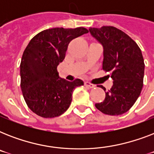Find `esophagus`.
<instances>
[{"label":"esophagus","mask_w":154,"mask_h":154,"mask_svg":"<svg viewBox=\"0 0 154 154\" xmlns=\"http://www.w3.org/2000/svg\"><path fill=\"white\" fill-rule=\"evenodd\" d=\"M85 86L86 87H89V88H94V87H95V85H93V84H91V83H89V82H85Z\"/></svg>","instance_id":"34e87169"}]
</instances>
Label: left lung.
I'll return each instance as SVG.
<instances>
[{"instance_id": "1", "label": "left lung", "mask_w": 154, "mask_h": 154, "mask_svg": "<svg viewBox=\"0 0 154 154\" xmlns=\"http://www.w3.org/2000/svg\"><path fill=\"white\" fill-rule=\"evenodd\" d=\"M103 47L102 69L111 72L112 85L103 101L95 104L101 112L117 116L126 112L136 102L143 87L145 63L141 49L126 33L112 26L89 28Z\"/></svg>"}]
</instances>
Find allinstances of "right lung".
I'll return each mask as SVG.
<instances>
[{
	"label": "right lung",
	"instance_id": "obj_1",
	"mask_svg": "<svg viewBox=\"0 0 154 154\" xmlns=\"http://www.w3.org/2000/svg\"><path fill=\"white\" fill-rule=\"evenodd\" d=\"M88 32L83 27L53 28L39 32L29 42L20 61V88L34 113L53 118L69 109L72 92L84 82L60 78L57 68L65 59L69 42Z\"/></svg>",
	"mask_w": 154,
	"mask_h": 154
}]
</instances>
